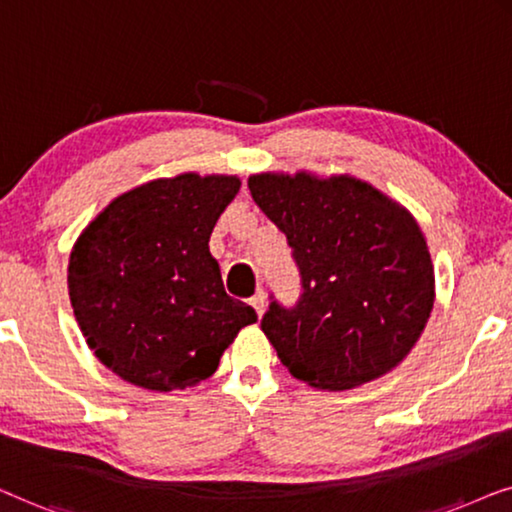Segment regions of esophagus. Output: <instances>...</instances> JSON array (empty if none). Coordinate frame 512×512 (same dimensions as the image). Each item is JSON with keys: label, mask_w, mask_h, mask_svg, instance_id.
Wrapping results in <instances>:
<instances>
[{"label": "esophagus", "mask_w": 512, "mask_h": 512, "mask_svg": "<svg viewBox=\"0 0 512 512\" xmlns=\"http://www.w3.org/2000/svg\"><path fill=\"white\" fill-rule=\"evenodd\" d=\"M250 306L255 308V313L259 315V318H262L264 315V308H266V297H264V292H257L253 299H250Z\"/></svg>", "instance_id": "esophagus-1"}]
</instances>
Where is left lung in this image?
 Returning a JSON list of instances; mask_svg holds the SVG:
<instances>
[{
  "label": "left lung",
  "instance_id": "left-lung-1",
  "mask_svg": "<svg viewBox=\"0 0 512 512\" xmlns=\"http://www.w3.org/2000/svg\"><path fill=\"white\" fill-rule=\"evenodd\" d=\"M250 194L287 236L301 297L262 331L294 378L352 390L392 371L434 308V264L413 215L352 176L255 174Z\"/></svg>",
  "mask_w": 512,
  "mask_h": 512
}]
</instances>
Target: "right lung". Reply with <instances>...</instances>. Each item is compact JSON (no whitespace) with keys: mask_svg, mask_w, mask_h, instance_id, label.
<instances>
[{"mask_svg":"<svg viewBox=\"0 0 512 512\" xmlns=\"http://www.w3.org/2000/svg\"><path fill=\"white\" fill-rule=\"evenodd\" d=\"M236 176L181 174L115 197L78 236L69 299L99 362L143 390L213 376L236 334L257 322L222 285L208 239L239 192Z\"/></svg>","mask_w":512,"mask_h":512,"instance_id":"add662e5","label":"right lung"}]
</instances>
